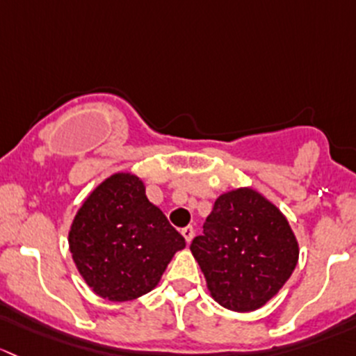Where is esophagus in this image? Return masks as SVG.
Listing matches in <instances>:
<instances>
[{"label":"esophagus","mask_w":356,"mask_h":356,"mask_svg":"<svg viewBox=\"0 0 356 356\" xmlns=\"http://www.w3.org/2000/svg\"><path fill=\"white\" fill-rule=\"evenodd\" d=\"M181 234L185 236L186 243H190V241H192V238H193V228H192V226H185V228H181Z\"/></svg>","instance_id":"34e87169"}]
</instances>
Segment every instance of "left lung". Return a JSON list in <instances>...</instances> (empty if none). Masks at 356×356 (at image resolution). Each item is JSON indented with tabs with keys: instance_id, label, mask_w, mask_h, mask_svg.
Masks as SVG:
<instances>
[{
	"instance_id": "left-lung-1",
	"label": "left lung",
	"mask_w": 356,
	"mask_h": 356,
	"mask_svg": "<svg viewBox=\"0 0 356 356\" xmlns=\"http://www.w3.org/2000/svg\"><path fill=\"white\" fill-rule=\"evenodd\" d=\"M190 250L212 298L233 312H254L274 298L300 255L286 216L250 186L216 199Z\"/></svg>"
}]
</instances>
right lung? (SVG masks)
<instances>
[{
	"mask_svg": "<svg viewBox=\"0 0 356 356\" xmlns=\"http://www.w3.org/2000/svg\"><path fill=\"white\" fill-rule=\"evenodd\" d=\"M68 247L87 286L109 302L152 291L185 238L145 195L144 179L118 171L86 197L68 232Z\"/></svg>",
	"mask_w": 356,
	"mask_h": 356,
	"instance_id": "right-lung-1",
	"label": "right lung"
}]
</instances>
